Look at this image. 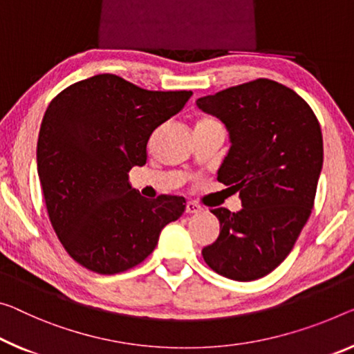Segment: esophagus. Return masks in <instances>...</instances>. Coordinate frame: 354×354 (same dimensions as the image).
<instances>
[{"label":"esophagus","mask_w":354,"mask_h":354,"mask_svg":"<svg viewBox=\"0 0 354 354\" xmlns=\"http://www.w3.org/2000/svg\"><path fill=\"white\" fill-rule=\"evenodd\" d=\"M201 210H203V207H201L199 204L193 203V201H188L187 205H185V212H187V214H199Z\"/></svg>","instance_id":"34e87169"}]
</instances>
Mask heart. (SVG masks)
<instances>
[{
    "label": "heart",
    "mask_w": 354,
    "mask_h": 354,
    "mask_svg": "<svg viewBox=\"0 0 354 354\" xmlns=\"http://www.w3.org/2000/svg\"><path fill=\"white\" fill-rule=\"evenodd\" d=\"M204 122H205V120H204Z\"/></svg>",
    "instance_id": "obj_1"
}]
</instances>
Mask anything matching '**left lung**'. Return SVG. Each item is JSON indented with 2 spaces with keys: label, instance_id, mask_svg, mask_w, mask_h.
<instances>
[{
  "label": "left lung",
  "instance_id": "8db88e82",
  "mask_svg": "<svg viewBox=\"0 0 354 354\" xmlns=\"http://www.w3.org/2000/svg\"><path fill=\"white\" fill-rule=\"evenodd\" d=\"M196 104L230 134L216 178L242 201L239 212L210 210L220 236L203 248L204 261L231 280L261 279L283 263L312 214L323 169L322 128L296 91L269 79L199 97Z\"/></svg>",
  "mask_w": 354,
  "mask_h": 354
}]
</instances>
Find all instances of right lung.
Masks as SVG:
<instances>
[{"label": "right lung", "instance_id": "right-lung-1", "mask_svg": "<svg viewBox=\"0 0 354 354\" xmlns=\"http://www.w3.org/2000/svg\"><path fill=\"white\" fill-rule=\"evenodd\" d=\"M192 91H149L115 74L64 88L42 118L37 174L48 218L71 258L97 274H118L153 252L161 230L187 201L147 199L128 172L147 161L151 133L182 111Z\"/></svg>", "mask_w": 354, "mask_h": 354}]
</instances>
